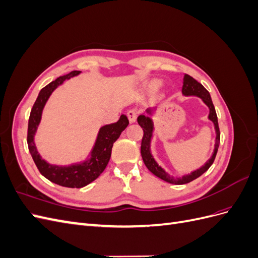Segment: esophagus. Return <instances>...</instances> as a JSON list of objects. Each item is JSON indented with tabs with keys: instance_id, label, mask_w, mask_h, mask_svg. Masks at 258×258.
Listing matches in <instances>:
<instances>
[{
	"instance_id": "34e87169",
	"label": "esophagus",
	"mask_w": 258,
	"mask_h": 258,
	"mask_svg": "<svg viewBox=\"0 0 258 258\" xmlns=\"http://www.w3.org/2000/svg\"><path fill=\"white\" fill-rule=\"evenodd\" d=\"M127 116H128L129 122H130V123H134V122H136V120H137L138 112H137L136 110H130V111H128V113H127Z\"/></svg>"
}]
</instances>
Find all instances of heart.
Instances as JSON below:
<instances>
[{"instance_id": "1", "label": "heart", "mask_w": 258, "mask_h": 258, "mask_svg": "<svg viewBox=\"0 0 258 258\" xmlns=\"http://www.w3.org/2000/svg\"><path fill=\"white\" fill-rule=\"evenodd\" d=\"M160 86H161V82L159 80H153L146 85V90L150 92H154L156 90H158Z\"/></svg>"}]
</instances>
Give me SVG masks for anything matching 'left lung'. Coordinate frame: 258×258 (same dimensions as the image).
Listing matches in <instances>:
<instances>
[{
    "instance_id": "obj_1",
    "label": "left lung",
    "mask_w": 258,
    "mask_h": 258,
    "mask_svg": "<svg viewBox=\"0 0 258 258\" xmlns=\"http://www.w3.org/2000/svg\"><path fill=\"white\" fill-rule=\"evenodd\" d=\"M182 93L184 96L188 97V96H196L199 97L204 103L209 107V119L214 123V128L216 132V138H215V146H214V151L211 158L205 163V166H202L201 168L197 169L196 171H192L190 174L183 175L182 177H174L172 175H170L167 173L165 169L161 168L157 161L155 160L152 155L151 151V142H152V138H153V132H154V122L152 119V115L154 111L156 110V107H150L146 110L147 115H140L138 117V122L141 128L143 129V139H142V143H141V155H142V159L145 163L146 168L151 171V172L156 175L157 177L163 179L168 183L171 184H175V185H182L189 183L194 179H196L200 175L204 174L206 171L212 166V163L216 157V153L218 150V146H220V140H221V134H220V128H218V121H217V116L215 112V107L213 105L212 99H211V96L209 91L202 86L200 83H198L196 80L192 79L191 76L185 74L184 79H183V88H182Z\"/></svg>"
}]
</instances>
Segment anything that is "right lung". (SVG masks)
Returning <instances> with one entry per match:
<instances>
[{
  "instance_id": "right-lung-1",
  "label": "right lung",
  "mask_w": 258,
  "mask_h": 258,
  "mask_svg": "<svg viewBox=\"0 0 258 258\" xmlns=\"http://www.w3.org/2000/svg\"><path fill=\"white\" fill-rule=\"evenodd\" d=\"M79 74H81V71H72L67 75L58 77L57 80L45 86L38 93L35 103L31 110L28 124L27 142L29 152L32 156L38 171L50 182L60 186L70 187V188H82V187L95 181L103 172L108 161H110L114 142L129 124L127 116L122 114L118 121L101 127L90 155L84 161L72 163L69 166H57L51 165V163H48L43 159L35 146L34 136L38 124L41 122L44 106L58 86L63 84L66 80H70L71 77L77 76Z\"/></svg>"
}]
</instances>
